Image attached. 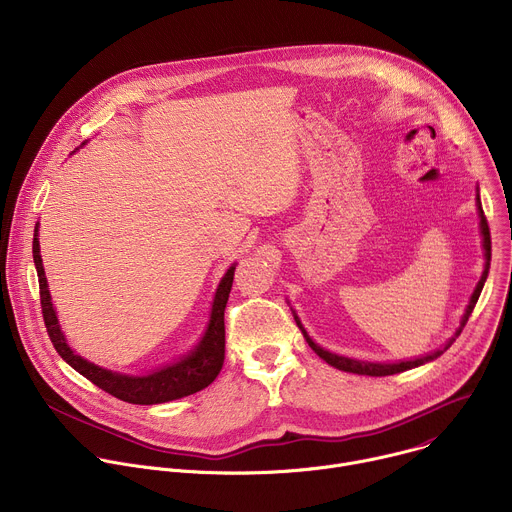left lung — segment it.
<instances>
[{"mask_svg":"<svg viewBox=\"0 0 512 512\" xmlns=\"http://www.w3.org/2000/svg\"><path fill=\"white\" fill-rule=\"evenodd\" d=\"M476 206H478L482 247H484V259H486V261H484V271H482V277H480V281H478V285H476V289H474V294H472V298H470V304H468V308H466V312H464V316H462V320H460V328L456 330V334H454L440 350H433V352H429V354H425V356H419V358H413V360H399V362H369V360H356V358L340 356V354H334V352H330V350L318 346V344L308 336V332H306V328L302 326V322H300L296 310H291V312H294V320H296L298 328L302 330V334H304L306 342L310 344V348H312L322 360H326V362L330 364V367H334V369H338V371L354 373V375H369V377L397 375V373H403V371L421 367V364H425V362H429V360H435L437 356H442V354L454 344V340L460 336L462 328L466 326V322H468V318H470V314H472V310H474V306H476V302H478V298H480V291H482V287H484V281H486L488 269H490V229H488L486 216H484V210H482V204H480V194H478V190H476Z\"/></svg>","mask_w":512,"mask_h":512,"instance_id":"1","label":"left lung"}]
</instances>
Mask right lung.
<instances>
[{"mask_svg":"<svg viewBox=\"0 0 512 512\" xmlns=\"http://www.w3.org/2000/svg\"><path fill=\"white\" fill-rule=\"evenodd\" d=\"M34 265L38 273L40 283V304H42V316L48 330V336L56 348V352L66 360L72 369L81 373L85 379L95 383L105 393L133 403V405H156V403H168L174 399L188 397L192 393L202 391L208 387L218 373L223 369L225 362V308L229 302V294L233 287L235 277V263L227 269L221 283L216 287V294L210 308V320L206 324V330L200 338V342L184 354L180 360L166 364L162 369L150 371L148 375L133 377L123 373H113L109 369L99 367L95 362H89L87 358L75 354L60 330L58 316L50 298V289L40 257V241H38V225L34 229Z\"/></svg>","mask_w":512,"mask_h":512,"instance_id":"obj_1","label":"right lung"}]
</instances>
